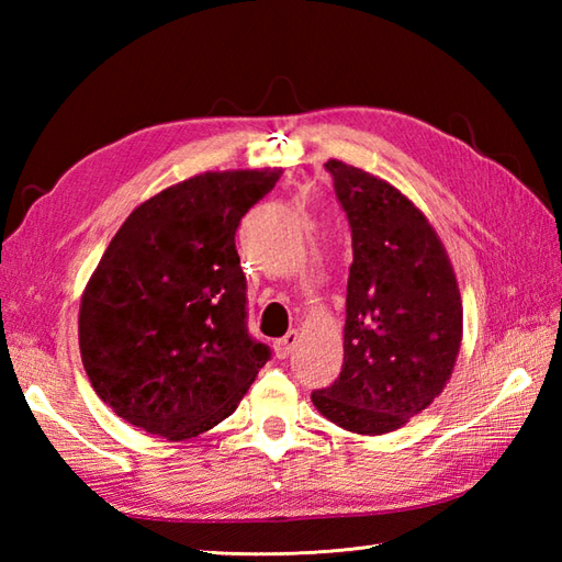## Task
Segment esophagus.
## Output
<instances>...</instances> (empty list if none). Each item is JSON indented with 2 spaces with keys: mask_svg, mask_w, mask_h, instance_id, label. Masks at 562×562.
I'll return each instance as SVG.
<instances>
[{
  "mask_svg": "<svg viewBox=\"0 0 562 562\" xmlns=\"http://www.w3.org/2000/svg\"><path fill=\"white\" fill-rule=\"evenodd\" d=\"M296 340H300V333H296V330H290L288 336H284V338L274 340V345H272L274 357H278V360H284V357H290V355H292V350H294Z\"/></svg>",
  "mask_w": 562,
  "mask_h": 562,
  "instance_id": "obj_1",
  "label": "esophagus"
}]
</instances>
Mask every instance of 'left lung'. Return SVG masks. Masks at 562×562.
Segmentation results:
<instances>
[{"instance_id":"1","label":"left lung","mask_w":562,"mask_h":562,"mask_svg":"<svg viewBox=\"0 0 562 562\" xmlns=\"http://www.w3.org/2000/svg\"><path fill=\"white\" fill-rule=\"evenodd\" d=\"M348 217L352 266L340 376L312 393L321 415L357 435H386L432 403L461 348L463 306L447 250L401 190L330 159Z\"/></svg>"}]
</instances>
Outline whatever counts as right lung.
<instances>
[{"label": "right lung", "mask_w": 562, "mask_h": 562, "mask_svg": "<svg viewBox=\"0 0 562 562\" xmlns=\"http://www.w3.org/2000/svg\"><path fill=\"white\" fill-rule=\"evenodd\" d=\"M280 171H210L130 214L83 290L79 350L125 423L190 439L229 417L270 348L248 333L236 254L244 214Z\"/></svg>", "instance_id": "1"}]
</instances>
